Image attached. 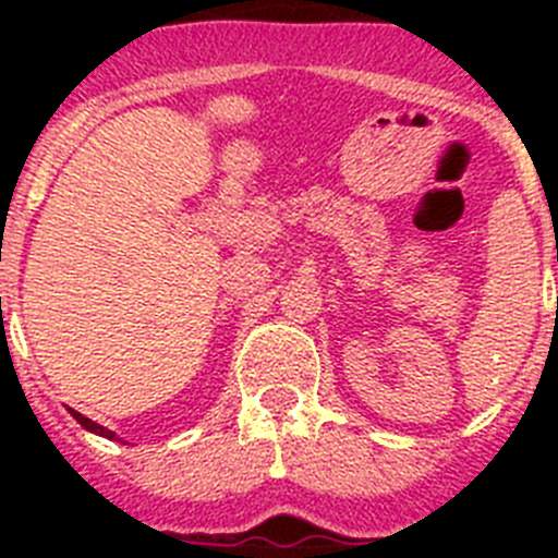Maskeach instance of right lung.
I'll return each mask as SVG.
<instances>
[{
    "instance_id": "1",
    "label": "right lung",
    "mask_w": 558,
    "mask_h": 558,
    "mask_svg": "<svg viewBox=\"0 0 558 558\" xmlns=\"http://www.w3.org/2000/svg\"><path fill=\"white\" fill-rule=\"evenodd\" d=\"M72 416H75V418H77V422H81V425H83V427H86V430L97 433V436H106V438H113V441H117V436H113V433H111V430H108V427L97 425V422H92V418H86V416H83V413L72 411Z\"/></svg>"
}]
</instances>
